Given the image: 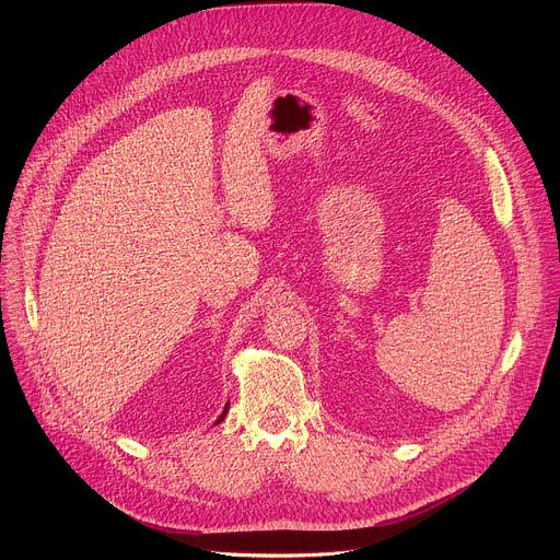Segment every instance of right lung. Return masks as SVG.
<instances>
[{
	"label": "right lung",
	"instance_id": "right-lung-1",
	"mask_svg": "<svg viewBox=\"0 0 560 560\" xmlns=\"http://www.w3.org/2000/svg\"><path fill=\"white\" fill-rule=\"evenodd\" d=\"M225 415H228V404H225V408H223V412H221V417H219V419H217V423H221V421H223V419H225Z\"/></svg>",
	"mask_w": 560,
	"mask_h": 560
}]
</instances>
